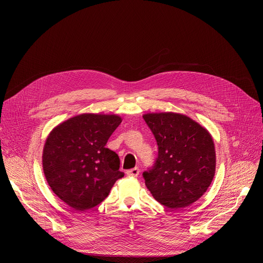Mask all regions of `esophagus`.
<instances>
[{"instance_id": "esophagus-1", "label": "esophagus", "mask_w": 263, "mask_h": 263, "mask_svg": "<svg viewBox=\"0 0 263 263\" xmlns=\"http://www.w3.org/2000/svg\"><path fill=\"white\" fill-rule=\"evenodd\" d=\"M126 174L130 177H137L140 174V170H139V167H134V168H131V170L127 171Z\"/></svg>"}]
</instances>
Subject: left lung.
I'll return each mask as SVG.
<instances>
[{"mask_svg":"<svg viewBox=\"0 0 263 263\" xmlns=\"http://www.w3.org/2000/svg\"><path fill=\"white\" fill-rule=\"evenodd\" d=\"M144 120L154 133L158 158L143 173L157 201L181 209L198 200L215 174V148L210 133L190 117L177 113H149Z\"/></svg>","mask_w":263,"mask_h":263,"instance_id":"8db88e82","label":"left lung"}]
</instances>
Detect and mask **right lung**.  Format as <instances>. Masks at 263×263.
I'll return each instance as SVG.
<instances>
[{
	"instance_id": "obj_1",
	"label": "right lung",
	"mask_w": 263,
	"mask_h": 263,
	"mask_svg": "<svg viewBox=\"0 0 263 263\" xmlns=\"http://www.w3.org/2000/svg\"><path fill=\"white\" fill-rule=\"evenodd\" d=\"M120 122L117 115L81 114L59 124L48 136L43 154L46 179L74 210L102 202L124 176L118 155L105 147Z\"/></svg>"
}]
</instances>
